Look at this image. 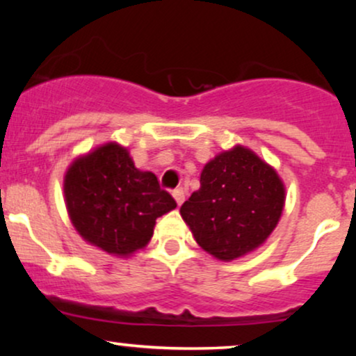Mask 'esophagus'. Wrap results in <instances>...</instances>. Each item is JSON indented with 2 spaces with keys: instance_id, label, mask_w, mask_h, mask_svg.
Wrapping results in <instances>:
<instances>
[{
  "instance_id": "esophagus-1",
  "label": "esophagus",
  "mask_w": 356,
  "mask_h": 356,
  "mask_svg": "<svg viewBox=\"0 0 356 356\" xmlns=\"http://www.w3.org/2000/svg\"><path fill=\"white\" fill-rule=\"evenodd\" d=\"M172 195H174L175 202H177V206H181V204L184 202V199H186V191H184V189H175L172 192Z\"/></svg>"
}]
</instances>
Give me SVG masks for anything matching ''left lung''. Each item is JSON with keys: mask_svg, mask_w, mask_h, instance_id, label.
<instances>
[{"mask_svg": "<svg viewBox=\"0 0 356 356\" xmlns=\"http://www.w3.org/2000/svg\"><path fill=\"white\" fill-rule=\"evenodd\" d=\"M284 201L286 187L275 167L234 145L204 165L201 187L182 204L181 216L204 251L234 261L266 243Z\"/></svg>", "mask_w": 356, "mask_h": 356, "instance_id": "obj_1", "label": "left lung"}]
</instances>
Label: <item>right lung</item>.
I'll return each instance as SVG.
<instances>
[{
  "label": "right lung",
  "mask_w": 356,
  "mask_h": 356,
  "mask_svg": "<svg viewBox=\"0 0 356 356\" xmlns=\"http://www.w3.org/2000/svg\"><path fill=\"white\" fill-rule=\"evenodd\" d=\"M63 194L75 231L117 257L144 249L157 218L177 207L155 174L138 170L129 149L117 142L79 155L65 172Z\"/></svg>",
  "instance_id": "obj_1"
}]
</instances>
